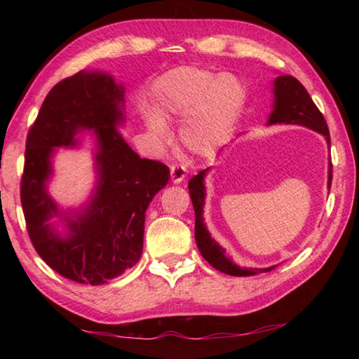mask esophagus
Masks as SVG:
<instances>
[{
	"mask_svg": "<svg viewBox=\"0 0 359 359\" xmlns=\"http://www.w3.org/2000/svg\"><path fill=\"white\" fill-rule=\"evenodd\" d=\"M170 171H171V180L174 182V184H180V182L184 180L187 175L185 166L182 163H172L170 166Z\"/></svg>",
	"mask_w": 359,
	"mask_h": 359,
	"instance_id": "obj_1",
	"label": "esophagus"
}]
</instances>
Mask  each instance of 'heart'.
Segmentation results:
<instances>
[{
	"instance_id": "b5f03b06",
	"label": "heart",
	"mask_w": 359,
	"mask_h": 359,
	"mask_svg": "<svg viewBox=\"0 0 359 359\" xmlns=\"http://www.w3.org/2000/svg\"><path fill=\"white\" fill-rule=\"evenodd\" d=\"M243 100L245 89L234 75L180 66L156 83V116L147 118V126L156 139L162 140L166 135L163 120L188 113L180 128V142L197 154H208L231 133Z\"/></svg>"
}]
</instances>
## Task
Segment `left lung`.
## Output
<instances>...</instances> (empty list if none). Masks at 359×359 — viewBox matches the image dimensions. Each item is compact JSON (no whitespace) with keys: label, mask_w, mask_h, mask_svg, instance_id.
<instances>
[{"label":"left lung","mask_w":359,"mask_h":359,"mask_svg":"<svg viewBox=\"0 0 359 359\" xmlns=\"http://www.w3.org/2000/svg\"><path fill=\"white\" fill-rule=\"evenodd\" d=\"M273 123H288V125H302L307 126L313 131L321 133L330 147V133L329 126L321 111L311 100L307 89L301 85V81L292 77V75H280L274 80V106L273 112L269 118V125ZM332 162L329 168V187L332 182ZM208 170L201 171L197 175L188 182L189 196H191L194 215H196V243L199 248L201 255L205 261H208L211 266L216 270L231 274V276H251V274L265 273L273 270L270 269H241L233 264L230 259L225 256V250L219 243L211 239L207 228L203 225L202 208L205 199V187H203V175Z\"/></svg>","instance_id":"8db88e82"}]
</instances>
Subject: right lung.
Here are the masks:
<instances>
[{"label":"right lung","instance_id":"add662e5","mask_svg":"<svg viewBox=\"0 0 359 359\" xmlns=\"http://www.w3.org/2000/svg\"><path fill=\"white\" fill-rule=\"evenodd\" d=\"M123 88L102 72H77L46 95L26 140L20 197L36 253L52 270L79 284L102 285L142 256L144 211L170 179V168L140 158L117 131L123 121ZM94 128L99 143V187L88 208L68 219L62 240L47 220L57 210L45 191L57 146H74V134Z\"/></svg>","mask_w":359,"mask_h":359}]
</instances>
